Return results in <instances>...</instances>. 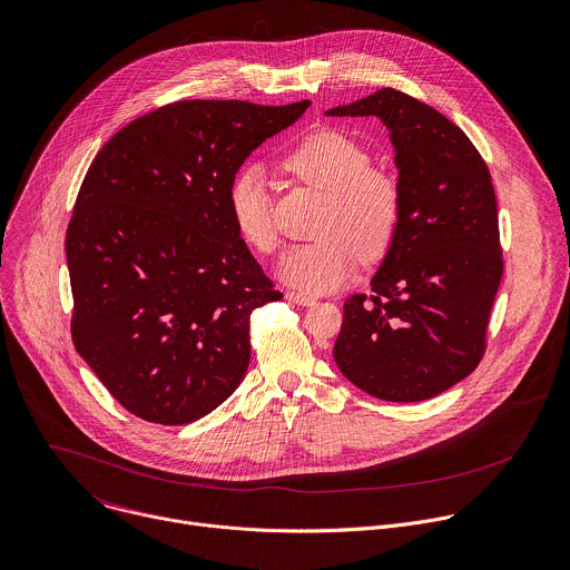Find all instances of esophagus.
Here are the masks:
<instances>
[{
  "mask_svg": "<svg viewBox=\"0 0 570 570\" xmlns=\"http://www.w3.org/2000/svg\"><path fill=\"white\" fill-rule=\"evenodd\" d=\"M286 299H291L293 304H299V306H313L315 304V297H311L306 293H297V291H288Z\"/></svg>",
  "mask_w": 570,
  "mask_h": 570,
  "instance_id": "34e87169",
  "label": "esophagus"
}]
</instances>
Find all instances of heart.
Returning a JSON list of instances; mask_svg holds the SVG:
<instances>
[{"mask_svg": "<svg viewBox=\"0 0 570 570\" xmlns=\"http://www.w3.org/2000/svg\"><path fill=\"white\" fill-rule=\"evenodd\" d=\"M371 163V151L337 129L313 131L286 151V171L324 193L315 224L320 239L288 248L279 262L286 284L326 293L351 277L357 257L377 262L390 253L401 226L403 193L390 171ZM228 213L253 250L275 253L279 239L262 167L248 165L233 176Z\"/></svg>", "mask_w": 570, "mask_h": 570, "instance_id": "heart-1", "label": "heart"}]
</instances>
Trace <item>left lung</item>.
<instances>
[{
    "label": "left lung",
    "instance_id": "8db88e82",
    "mask_svg": "<svg viewBox=\"0 0 570 570\" xmlns=\"http://www.w3.org/2000/svg\"><path fill=\"white\" fill-rule=\"evenodd\" d=\"M326 116L381 118L403 193L401 226L371 295L344 302L335 364L381 401L434 399L470 375L485 351L503 273L488 165L452 120L390 87Z\"/></svg>",
    "mask_w": 570,
    "mask_h": 570
}]
</instances>
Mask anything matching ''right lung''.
<instances>
[{
    "label": "right lung",
    "instance_id": "1",
    "mask_svg": "<svg viewBox=\"0 0 570 570\" xmlns=\"http://www.w3.org/2000/svg\"><path fill=\"white\" fill-rule=\"evenodd\" d=\"M308 100H180L122 127L94 158L67 230L76 351L134 416L185 425L250 362V313L282 293L228 213V185Z\"/></svg>",
    "mask_w": 570,
    "mask_h": 570
}]
</instances>
